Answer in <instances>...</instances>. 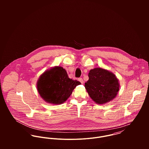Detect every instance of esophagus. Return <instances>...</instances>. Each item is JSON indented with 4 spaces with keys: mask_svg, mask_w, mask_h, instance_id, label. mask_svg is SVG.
Segmentation results:
<instances>
[{
    "mask_svg": "<svg viewBox=\"0 0 149 149\" xmlns=\"http://www.w3.org/2000/svg\"><path fill=\"white\" fill-rule=\"evenodd\" d=\"M78 80H79L81 84H83V83H84V81H83V80L82 78H79V79H78Z\"/></svg>",
    "mask_w": 149,
    "mask_h": 149,
    "instance_id": "34e87169",
    "label": "esophagus"
}]
</instances>
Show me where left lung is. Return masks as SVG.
Instances as JSON below:
<instances>
[{
	"label": "left lung",
	"instance_id": "obj_1",
	"mask_svg": "<svg viewBox=\"0 0 149 149\" xmlns=\"http://www.w3.org/2000/svg\"><path fill=\"white\" fill-rule=\"evenodd\" d=\"M88 77L85 89L96 104H106L115 98L119 91L120 84L112 72L102 68H96L90 70Z\"/></svg>",
	"mask_w": 149,
	"mask_h": 149
}]
</instances>
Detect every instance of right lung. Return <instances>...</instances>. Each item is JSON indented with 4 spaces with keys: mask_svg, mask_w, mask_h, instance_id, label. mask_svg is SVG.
<instances>
[{
    "mask_svg": "<svg viewBox=\"0 0 149 149\" xmlns=\"http://www.w3.org/2000/svg\"><path fill=\"white\" fill-rule=\"evenodd\" d=\"M80 84V81L69 78L63 67L55 66L45 71L40 76L37 88L46 102L61 104L70 97L76 86Z\"/></svg>",
    "mask_w": 149,
    "mask_h": 149,
    "instance_id": "add662e5",
    "label": "right lung"
}]
</instances>
